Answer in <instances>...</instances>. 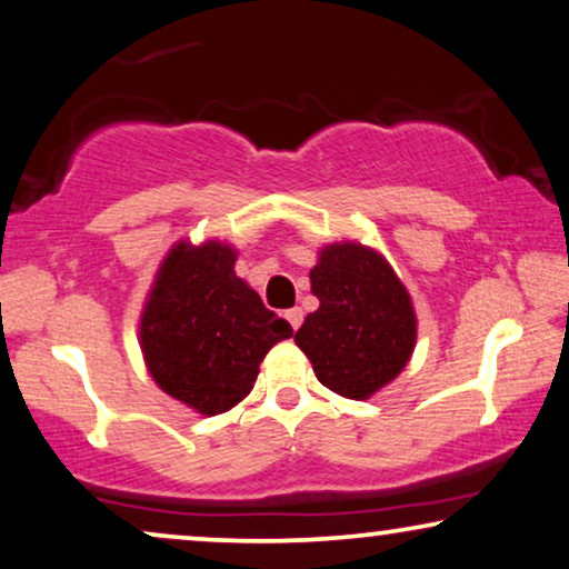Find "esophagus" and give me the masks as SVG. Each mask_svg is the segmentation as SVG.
<instances>
[{"label":"esophagus","instance_id":"obj_1","mask_svg":"<svg viewBox=\"0 0 569 569\" xmlns=\"http://www.w3.org/2000/svg\"><path fill=\"white\" fill-rule=\"evenodd\" d=\"M284 318H287V321H290L292 329L298 331L300 323H302V308H290V310H287V313H284Z\"/></svg>","mask_w":569,"mask_h":569}]
</instances>
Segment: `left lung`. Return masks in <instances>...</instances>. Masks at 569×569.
<instances>
[{
    "mask_svg": "<svg viewBox=\"0 0 569 569\" xmlns=\"http://www.w3.org/2000/svg\"><path fill=\"white\" fill-rule=\"evenodd\" d=\"M310 287L321 300L295 333L316 378L347 399H368L399 376L417 341L407 287L386 259L357 243L326 246Z\"/></svg>",
    "mask_w": 569,
    "mask_h": 569,
    "instance_id": "1",
    "label": "left lung"
}]
</instances>
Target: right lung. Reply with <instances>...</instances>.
<instances>
[{
	"label": "right lung",
	"mask_w": 569,
	"mask_h": 569,
	"mask_svg": "<svg viewBox=\"0 0 569 569\" xmlns=\"http://www.w3.org/2000/svg\"><path fill=\"white\" fill-rule=\"evenodd\" d=\"M236 251L178 243L142 313V352L162 391L212 417L243 401L259 365L292 333L232 271Z\"/></svg>",
	"instance_id": "obj_1"
}]
</instances>
